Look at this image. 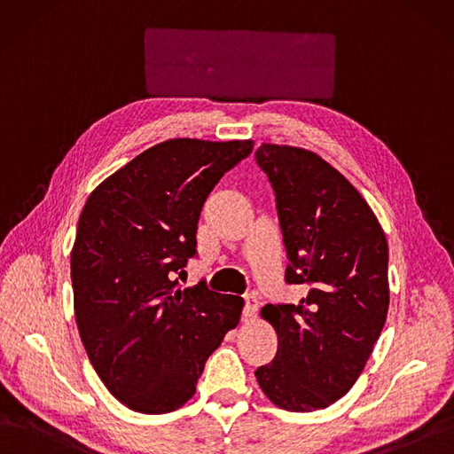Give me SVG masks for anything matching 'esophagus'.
<instances>
[{"instance_id":"34e87169","label":"esophagus","mask_w":454,"mask_h":454,"mask_svg":"<svg viewBox=\"0 0 454 454\" xmlns=\"http://www.w3.org/2000/svg\"><path fill=\"white\" fill-rule=\"evenodd\" d=\"M256 312H258V301H256V297L247 295L245 297V307H243V317H245V320H250V317H253Z\"/></svg>"}]
</instances>
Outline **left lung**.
<instances>
[{
	"mask_svg": "<svg viewBox=\"0 0 454 454\" xmlns=\"http://www.w3.org/2000/svg\"><path fill=\"white\" fill-rule=\"evenodd\" d=\"M256 162L275 191L297 305H265L277 356L256 380L275 406L314 411L344 396L372 354L389 309V248L376 215L339 170L312 151L262 144Z\"/></svg>",
	"mask_w": 454,
	"mask_h": 454,
	"instance_id": "obj_1",
	"label": "left lung"
}]
</instances>
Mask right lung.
Segmentation results:
<instances>
[{"label": "right lung", "mask_w": 454, "mask_h": 454, "mask_svg": "<svg viewBox=\"0 0 454 454\" xmlns=\"http://www.w3.org/2000/svg\"><path fill=\"white\" fill-rule=\"evenodd\" d=\"M253 140L174 138L145 149L90 194L71 253L74 316L106 389L140 413L196 393L206 361L239 324L243 299L179 290L209 192Z\"/></svg>", "instance_id": "1"}]
</instances>
